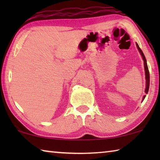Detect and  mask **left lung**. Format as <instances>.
I'll return each mask as SVG.
<instances>
[{
    "mask_svg": "<svg viewBox=\"0 0 160 160\" xmlns=\"http://www.w3.org/2000/svg\"><path fill=\"white\" fill-rule=\"evenodd\" d=\"M136 47L138 48V49L140 53L141 54L142 56V58L143 59V61H144V68H145V80H146V85H145V92L146 94H148V90H149V87H150V73H149V70H148V64H147V61H146L145 57V55L144 53H142V50L140 49L138 44L136 43ZM146 95H144L142 97V102L144 100V99L145 98Z\"/></svg>",
    "mask_w": 160,
    "mask_h": 160,
    "instance_id": "left-lung-1",
    "label": "left lung"
}]
</instances>
